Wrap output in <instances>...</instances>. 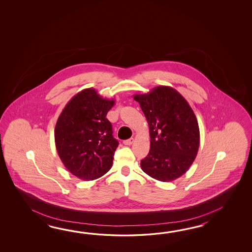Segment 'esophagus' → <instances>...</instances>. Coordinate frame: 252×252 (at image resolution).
<instances>
[{"mask_svg": "<svg viewBox=\"0 0 252 252\" xmlns=\"http://www.w3.org/2000/svg\"><path fill=\"white\" fill-rule=\"evenodd\" d=\"M134 142L133 138H130V139H126V140H124V145H131Z\"/></svg>", "mask_w": 252, "mask_h": 252, "instance_id": "1", "label": "esophagus"}]
</instances>
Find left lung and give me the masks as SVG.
<instances>
[{"label": "left lung", "mask_w": 252, "mask_h": 252, "mask_svg": "<svg viewBox=\"0 0 252 252\" xmlns=\"http://www.w3.org/2000/svg\"><path fill=\"white\" fill-rule=\"evenodd\" d=\"M150 127V149L140 162L150 177L169 182L181 177L198 152V122L187 100L174 88L159 86L134 94Z\"/></svg>", "instance_id": "obj_1"}]
</instances>
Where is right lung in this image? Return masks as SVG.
Here are the masks:
<instances>
[{
    "mask_svg": "<svg viewBox=\"0 0 252 252\" xmlns=\"http://www.w3.org/2000/svg\"><path fill=\"white\" fill-rule=\"evenodd\" d=\"M114 102L87 88L76 94L59 115L56 148L67 170L80 179H96L112 167L119 142L106 115Z\"/></svg>",
    "mask_w": 252,
    "mask_h": 252,
    "instance_id": "add662e5",
    "label": "right lung"
}]
</instances>
